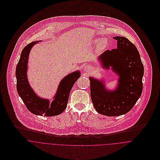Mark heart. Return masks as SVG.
Masks as SVG:
<instances>
[{"label": "heart", "mask_w": 160, "mask_h": 160, "mask_svg": "<svg viewBox=\"0 0 160 160\" xmlns=\"http://www.w3.org/2000/svg\"><path fill=\"white\" fill-rule=\"evenodd\" d=\"M108 44V41L106 39L103 38L100 40L99 42H98V48L99 50H102L104 48H105Z\"/></svg>", "instance_id": "heart-1"}]
</instances>
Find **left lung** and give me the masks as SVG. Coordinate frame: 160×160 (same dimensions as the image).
I'll list each match as a JSON object with an SVG mask.
<instances>
[{
	"label": "left lung",
	"mask_w": 160,
	"mask_h": 160,
	"mask_svg": "<svg viewBox=\"0 0 160 160\" xmlns=\"http://www.w3.org/2000/svg\"><path fill=\"white\" fill-rule=\"evenodd\" d=\"M117 48L107 50L99 57L104 68L112 69L119 76V84L109 92L103 83L90 78L91 97L96 111L108 116L126 114L134 106L142 89L143 65L135 45L124 37L113 38Z\"/></svg>",
	"instance_id": "obj_1"
}]
</instances>
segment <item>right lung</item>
Segmentation results:
<instances>
[{
    "label": "right lung",
    "mask_w": 160,
    "mask_h": 160,
    "mask_svg": "<svg viewBox=\"0 0 160 160\" xmlns=\"http://www.w3.org/2000/svg\"><path fill=\"white\" fill-rule=\"evenodd\" d=\"M36 43L32 42L26 46L16 68L17 92L28 110L33 114L52 116L61 114L65 110L70 91L75 82L80 77L79 71L71 73L64 78L58 86L57 94L51 104L48 100L38 97L30 88L26 76L28 55L32 47Z\"/></svg>",
    "instance_id": "add662e5"
}]
</instances>
